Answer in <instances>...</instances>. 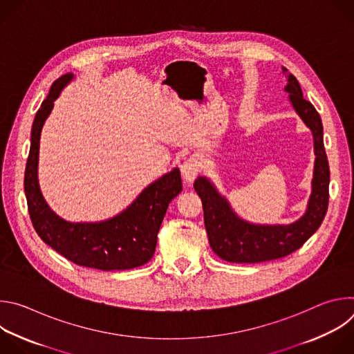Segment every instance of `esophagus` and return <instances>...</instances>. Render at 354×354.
Segmentation results:
<instances>
[{
	"mask_svg": "<svg viewBox=\"0 0 354 354\" xmlns=\"http://www.w3.org/2000/svg\"><path fill=\"white\" fill-rule=\"evenodd\" d=\"M200 161L196 158V157H189L187 160H185L180 165V171H182V175L183 178L187 180V182H192L200 172Z\"/></svg>",
	"mask_w": 354,
	"mask_h": 354,
	"instance_id": "obj_1",
	"label": "esophagus"
}]
</instances>
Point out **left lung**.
<instances>
[{
    "label": "left lung",
    "mask_w": 354,
    "mask_h": 354,
    "mask_svg": "<svg viewBox=\"0 0 354 354\" xmlns=\"http://www.w3.org/2000/svg\"><path fill=\"white\" fill-rule=\"evenodd\" d=\"M287 77L286 91L297 113L314 136L315 168L313 194L307 213L290 225H255L239 220L214 186L206 178L194 180V190L201 198L209 243L214 254L232 263H259L284 258L307 242L322 224L329 203V164L324 145L321 116L302 96L297 78L283 67Z\"/></svg>",
    "instance_id": "1"
}]
</instances>
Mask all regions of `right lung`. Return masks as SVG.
I'll use <instances>...</instances> for the list:
<instances>
[{"instance_id": "1", "label": "right lung", "mask_w": 354, "mask_h": 354, "mask_svg": "<svg viewBox=\"0 0 354 354\" xmlns=\"http://www.w3.org/2000/svg\"><path fill=\"white\" fill-rule=\"evenodd\" d=\"M71 78L73 74H66L53 82L32 124L24 183L32 224L43 242L78 266L105 272L142 266L154 257L157 235L168 205L182 190L178 168L151 183L129 209L104 223H67L47 207L40 193L37 183L40 131L53 109V102Z\"/></svg>"}]
</instances>
